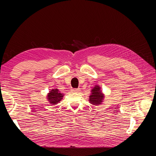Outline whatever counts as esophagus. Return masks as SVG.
<instances>
[{"mask_svg":"<svg viewBox=\"0 0 156 156\" xmlns=\"http://www.w3.org/2000/svg\"><path fill=\"white\" fill-rule=\"evenodd\" d=\"M80 91V89L77 88V89H73V90H72V92H73V93H78Z\"/></svg>","mask_w":156,"mask_h":156,"instance_id":"34e87169","label":"esophagus"}]
</instances>
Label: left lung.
Masks as SVG:
<instances>
[{
    "mask_svg": "<svg viewBox=\"0 0 156 156\" xmlns=\"http://www.w3.org/2000/svg\"><path fill=\"white\" fill-rule=\"evenodd\" d=\"M104 99V94L101 91L99 86H96L91 90V94L90 96V102L93 105H99L102 104Z\"/></svg>",
    "mask_w": 156,
    "mask_h": 156,
    "instance_id": "obj_1",
    "label": "left lung"
}]
</instances>
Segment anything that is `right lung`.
Returning <instances> with one entry per match:
<instances>
[{
    "mask_svg": "<svg viewBox=\"0 0 156 156\" xmlns=\"http://www.w3.org/2000/svg\"><path fill=\"white\" fill-rule=\"evenodd\" d=\"M63 95L59 92L57 89L52 90L48 95V99L51 104L55 105L59 102L63 98Z\"/></svg>",
    "mask_w": 156,
    "mask_h": 156,
    "instance_id": "add662e5",
    "label": "right lung"
}]
</instances>
